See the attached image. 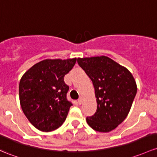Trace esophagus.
Instances as JSON below:
<instances>
[{
    "mask_svg": "<svg viewBox=\"0 0 157 157\" xmlns=\"http://www.w3.org/2000/svg\"><path fill=\"white\" fill-rule=\"evenodd\" d=\"M77 102H78L79 105H81V103H82V98H79V99L77 100Z\"/></svg>",
    "mask_w": 157,
    "mask_h": 157,
    "instance_id": "esophagus-1",
    "label": "esophagus"
}]
</instances>
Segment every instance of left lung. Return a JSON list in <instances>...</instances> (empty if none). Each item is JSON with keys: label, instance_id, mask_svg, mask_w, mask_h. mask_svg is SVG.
Returning <instances> with one entry per match:
<instances>
[{"label": "left lung", "instance_id": "1", "mask_svg": "<svg viewBox=\"0 0 157 157\" xmlns=\"http://www.w3.org/2000/svg\"><path fill=\"white\" fill-rule=\"evenodd\" d=\"M78 65L91 79L97 110L86 117L88 125L100 132H109L126 118L137 93L131 72L110 58H78Z\"/></svg>", "mask_w": 157, "mask_h": 157}]
</instances>
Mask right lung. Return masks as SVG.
Instances as JSON below:
<instances>
[{"label":"right lung","instance_id":"right-lung-1","mask_svg":"<svg viewBox=\"0 0 157 157\" xmlns=\"http://www.w3.org/2000/svg\"><path fill=\"white\" fill-rule=\"evenodd\" d=\"M76 62V58L45 59L33 65L21 78V108L29 122L40 131H53L65 122L72 104L67 100L69 86L64 77Z\"/></svg>","mask_w":157,"mask_h":157}]
</instances>
